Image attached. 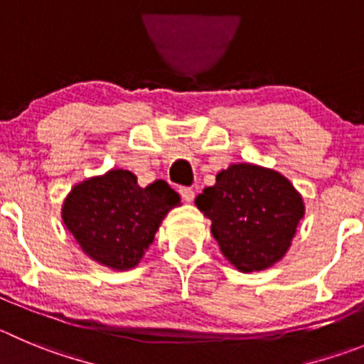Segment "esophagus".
I'll list each match as a JSON object with an SVG mask.
<instances>
[{"label": "esophagus", "mask_w": 364, "mask_h": 364, "mask_svg": "<svg viewBox=\"0 0 364 364\" xmlns=\"http://www.w3.org/2000/svg\"><path fill=\"white\" fill-rule=\"evenodd\" d=\"M179 193H181L183 201L186 203H192L193 198H196V192H193L192 188H186V186H181V188H179Z\"/></svg>", "instance_id": "1"}]
</instances>
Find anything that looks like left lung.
<instances>
[{
    "mask_svg": "<svg viewBox=\"0 0 364 364\" xmlns=\"http://www.w3.org/2000/svg\"><path fill=\"white\" fill-rule=\"evenodd\" d=\"M212 220L220 253L242 273L262 271L285 257L305 215L301 193L280 172L233 163L196 199Z\"/></svg>",
    "mask_w": 364,
    "mask_h": 364,
    "instance_id": "8db88e82",
    "label": "left lung"
}]
</instances>
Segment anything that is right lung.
<instances>
[{
	"label": "right lung",
	"mask_w": 364,
	"mask_h": 364,
	"mask_svg": "<svg viewBox=\"0 0 364 364\" xmlns=\"http://www.w3.org/2000/svg\"><path fill=\"white\" fill-rule=\"evenodd\" d=\"M181 206L179 193L163 179L145 188L131 171L111 168L77 183L60 208L64 226L82 253L114 271L144 259L166 213Z\"/></svg>",
	"instance_id": "1"
}]
</instances>
